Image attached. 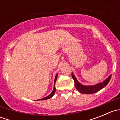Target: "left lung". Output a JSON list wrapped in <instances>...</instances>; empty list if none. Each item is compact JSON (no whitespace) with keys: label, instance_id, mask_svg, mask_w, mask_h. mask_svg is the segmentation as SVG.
Segmentation results:
<instances>
[{"label":"left lung","instance_id":"8db88e82","mask_svg":"<svg viewBox=\"0 0 120 120\" xmlns=\"http://www.w3.org/2000/svg\"><path fill=\"white\" fill-rule=\"evenodd\" d=\"M72 78L74 81V85L75 86L76 89L81 93V94H92L96 93L97 92L100 90V89H103L105 86H106L107 85V83L109 82L110 80L111 79L112 75H110L106 79H105L103 82L101 83H98L95 85H91V86H85L81 84L79 82L77 81L75 76L73 74H71Z\"/></svg>","mask_w":120,"mask_h":120}]
</instances>
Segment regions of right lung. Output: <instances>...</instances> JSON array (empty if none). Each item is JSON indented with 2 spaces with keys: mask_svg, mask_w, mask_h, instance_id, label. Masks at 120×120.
<instances>
[{
  "mask_svg": "<svg viewBox=\"0 0 120 120\" xmlns=\"http://www.w3.org/2000/svg\"><path fill=\"white\" fill-rule=\"evenodd\" d=\"M57 75H58V74H56V77H55V79H54V88H53V90L51 94H50V95H49V96H47V97H45V98H42V99H39V100H46V99H50V98H51L52 97V96H53V95H54V93H55V92H56L55 83H56V81L57 77Z\"/></svg>",
  "mask_w": 120,
  "mask_h": 120,
  "instance_id": "right-lung-1",
  "label": "right lung"
}]
</instances>
